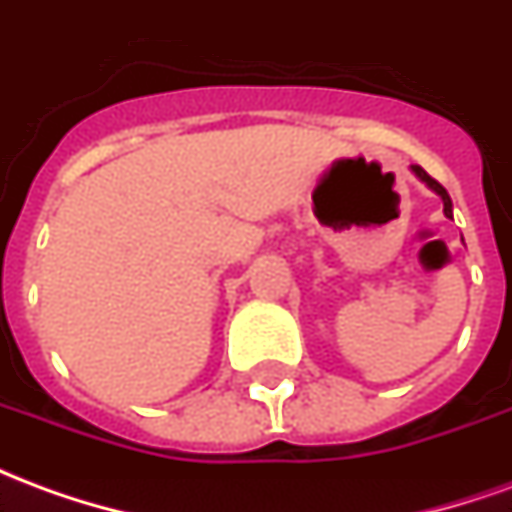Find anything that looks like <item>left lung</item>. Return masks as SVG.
<instances>
[{
  "label": "left lung",
  "mask_w": 512,
  "mask_h": 512,
  "mask_svg": "<svg viewBox=\"0 0 512 512\" xmlns=\"http://www.w3.org/2000/svg\"><path fill=\"white\" fill-rule=\"evenodd\" d=\"M411 169H414V175H417L419 180H425V183H428L430 189L436 191V194H439L441 200H444V213H447V216H450V219H452V200H450V194H447V189L441 186L439 180L430 178L428 172H425V169H422V167H417V164H414V167H411Z\"/></svg>",
  "instance_id": "1"
}]
</instances>
